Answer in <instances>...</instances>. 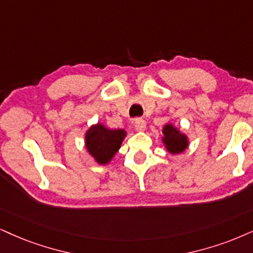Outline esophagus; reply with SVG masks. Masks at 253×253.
Masks as SVG:
<instances>
[{
	"label": "esophagus",
	"mask_w": 253,
	"mask_h": 253,
	"mask_svg": "<svg viewBox=\"0 0 253 253\" xmlns=\"http://www.w3.org/2000/svg\"><path fill=\"white\" fill-rule=\"evenodd\" d=\"M134 127L137 132H143L146 129V121L143 119H135L134 120Z\"/></svg>",
	"instance_id": "obj_1"
}]
</instances>
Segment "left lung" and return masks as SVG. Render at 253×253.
Instances as JSON below:
<instances>
[{"label": "left lung", "mask_w": 253, "mask_h": 253, "mask_svg": "<svg viewBox=\"0 0 253 253\" xmlns=\"http://www.w3.org/2000/svg\"><path fill=\"white\" fill-rule=\"evenodd\" d=\"M162 133L164 135L161 137V141L169 154H181L185 152V149L189 146V139H188L187 134L182 132L174 124H166L162 128Z\"/></svg>", "instance_id": "1"}]
</instances>
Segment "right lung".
I'll return each mask as SVG.
<instances>
[{"label": "right lung", "instance_id": "1", "mask_svg": "<svg viewBox=\"0 0 253 253\" xmlns=\"http://www.w3.org/2000/svg\"><path fill=\"white\" fill-rule=\"evenodd\" d=\"M126 135L125 129H111L101 123L94 124L85 133V148L95 164L108 165L120 149Z\"/></svg>", "mask_w": 253, "mask_h": 253}]
</instances>
